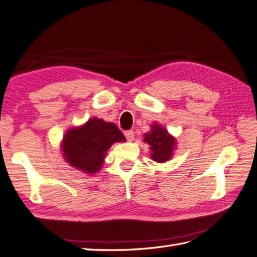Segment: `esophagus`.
Returning a JSON list of instances; mask_svg holds the SVG:
<instances>
[{
  "label": "esophagus",
  "mask_w": 257,
  "mask_h": 257,
  "mask_svg": "<svg viewBox=\"0 0 257 257\" xmlns=\"http://www.w3.org/2000/svg\"><path fill=\"white\" fill-rule=\"evenodd\" d=\"M124 135H125V138H126V140L128 141V142H132V141L134 140V132H133L132 130L125 131Z\"/></svg>",
  "instance_id": "1"
}]
</instances>
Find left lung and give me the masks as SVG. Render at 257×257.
Wrapping results in <instances>:
<instances>
[{
  "instance_id": "left-lung-1",
  "label": "left lung",
  "mask_w": 257,
  "mask_h": 257,
  "mask_svg": "<svg viewBox=\"0 0 257 257\" xmlns=\"http://www.w3.org/2000/svg\"><path fill=\"white\" fill-rule=\"evenodd\" d=\"M144 141L151 146V158L155 162L163 163L172 158L175 140L161 125L153 124L152 130L145 134Z\"/></svg>"
}]
</instances>
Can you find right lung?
Here are the masks:
<instances>
[{"mask_svg":"<svg viewBox=\"0 0 257 257\" xmlns=\"http://www.w3.org/2000/svg\"><path fill=\"white\" fill-rule=\"evenodd\" d=\"M125 136L116 125L94 117L78 128H72L63 139L64 159L73 167L85 173L101 170L107 150Z\"/></svg>","mask_w":257,"mask_h":257,"instance_id":"obj_1","label":"right lung"}]
</instances>
